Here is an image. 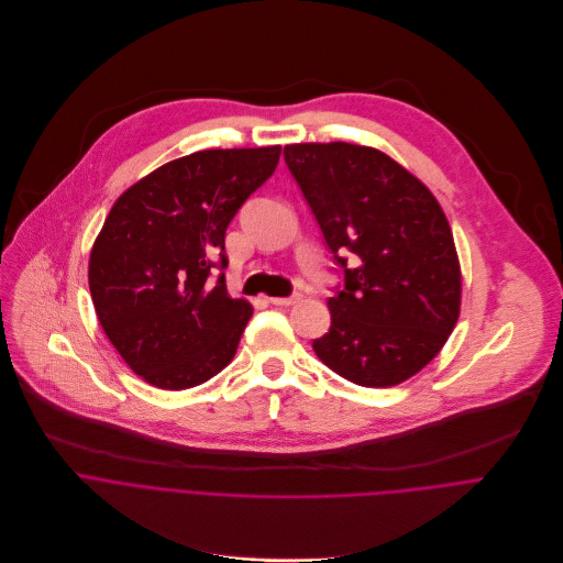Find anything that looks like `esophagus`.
<instances>
[{
	"mask_svg": "<svg viewBox=\"0 0 563 563\" xmlns=\"http://www.w3.org/2000/svg\"><path fill=\"white\" fill-rule=\"evenodd\" d=\"M299 299H301V295L295 292V295H290V297H271V303H273V306H292V303H297Z\"/></svg>",
	"mask_w": 563,
	"mask_h": 563,
	"instance_id": "esophagus-1",
	"label": "esophagus"
}]
</instances>
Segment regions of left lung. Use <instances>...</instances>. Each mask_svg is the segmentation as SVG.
Wrapping results in <instances>:
<instances>
[{"label":"left lung","instance_id":"obj_1","mask_svg":"<svg viewBox=\"0 0 563 563\" xmlns=\"http://www.w3.org/2000/svg\"><path fill=\"white\" fill-rule=\"evenodd\" d=\"M344 288L328 299L330 330L314 355L340 377L388 388L417 375L451 336L462 268L434 195L386 153L346 144L284 148ZM351 250L356 268L341 255Z\"/></svg>","mask_w":563,"mask_h":563}]
</instances>
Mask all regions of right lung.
<instances>
[{
    "label": "right lung",
    "instance_id": "1",
    "mask_svg": "<svg viewBox=\"0 0 563 563\" xmlns=\"http://www.w3.org/2000/svg\"><path fill=\"white\" fill-rule=\"evenodd\" d=\"M282 146L214 148L173 159L112 203L92 244L88 286L122 360L151 386L186 390L227 368L253 317L233 299L223 238L277 168Z\"/></svg>",
    "mask_w": 563,
    "mask_h": 563
}]
</instances>
